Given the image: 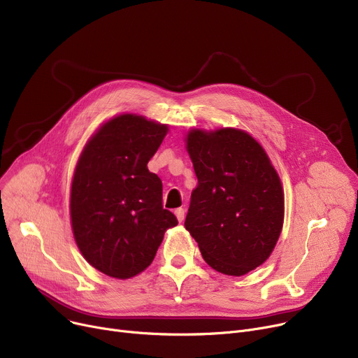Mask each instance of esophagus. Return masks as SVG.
Returning a JSON list of instances; mask_svg holds the SVG:
<instances>
[{"label": "esophagus", "mask_w": 358, "mask_h": 358, "mask_svg": "<svg viewBox=\"0 0 358 358\" xmlns=\"http://www.w3.org/2000/svg\"><path fill=\"white\" fill-rule=\"evenodd\" d=\"M176 216H177L178 222H182V220H184V217H185V210H184L182 208L176 209Z\"/></svg>", "instance_id": "1"}]
</instances>
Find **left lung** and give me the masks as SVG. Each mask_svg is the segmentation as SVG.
Instances as JSON below:
<instances>
[{"label": "left lung", "instance_id": "1", "mask_svg": "<svg viewBox=\"0 0 358 358\" xmlns=\"http://www.w3.org/2000/svg\"><path fill=\"white\" fill-rule=\"evenodd\" d=\"M187 150L197 187L185 229L208 264L243 275L264 262L283 227L285 196L266 150L238 129L192 130Z\"/></svg>", "mask_w": 358, "mask_h": 358}]
</instances>
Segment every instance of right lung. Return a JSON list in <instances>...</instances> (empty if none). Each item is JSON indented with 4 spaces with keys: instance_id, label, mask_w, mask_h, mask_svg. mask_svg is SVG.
I'll return each instance as SVG.
<instances>
[{
    "instance_id": "obj_1",
    "label": "right lung",
    "mask_w": 358,
    "mask_h": 358,
    "mask_svg": "<svg viewBox=\"0 0 358 358\" xmlns=\"http://www.w3.org/2000/svg\"><path fill=\"white\" fill-rule=\"evenodd\" d=\"M168 127L122 115L84 148L71 187L75 242L99 271L129 278L154 261L168 228L178 223L162 206V181L148 169Z\"/></svg>"
}]
</instances>
